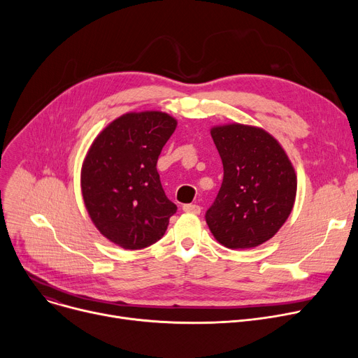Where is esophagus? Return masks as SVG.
Instances as JSON below:
<instances>
[{"mask_svg": "<svg viewBox=\"0 0 358 358\" xmlns=\"http://www.w3.org/2000/svg\"><path fill=\"white\" fill-rule=\"evenodd\" d=\"M182 210L185 213H193V215H200L201 212V208L199 204H184L182 206Z\"/></svg>", "mask_w": 358, "mask_h": 358, "instance_id": "esophagus-1", "label": "esophagus"}]
</instances>
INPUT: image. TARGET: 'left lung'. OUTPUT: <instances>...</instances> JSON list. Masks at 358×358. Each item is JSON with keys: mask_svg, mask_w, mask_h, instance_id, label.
Segmentation results:
<instances>
[{"mask_svg": "<svg viewBox=\"0 0 358 358\" xmlns=\"http://www.w3.org/2000/svg\"><path fill=\"white\" fill-rule=\"evenodd\" d=\"M210 135L223 164V181L206 222L223 247H258L292 213L294 168L277 139L261 127L232 123L212 127Z\"/></svg>", "mask_w": 358, "mask_h": 358, "instance_id": "left-lung-1", "label": "left lung"}]
</instances>
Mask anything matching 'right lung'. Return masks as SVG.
Masks as SVG:
<instances>
[{
    "mask_svg": "<svg viewBox=\"0 0 358 358\" xmlns=\"http://www.w3.org/2000/svg\"><path fill=\"white\" fill-rule=\"evenodd\" d=\"M177 120L162 111L126 113L94 139L81 169L87 212L108 241L142 250L161 239L177 206L161 185L157 162Z\"/></svg>",
    "mask_w": 358,
    "mask_h": 358,
    "instance_id": "obj_1",
    "label": "right lung"
}]
</instances>
